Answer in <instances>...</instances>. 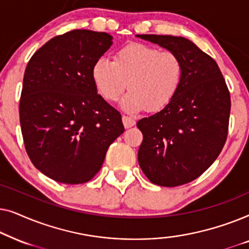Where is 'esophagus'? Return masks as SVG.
Wrapping results in <instances>:
<instances>
[{
    "mask_svg": "<svg viewBox=\"0 0 249 249\" xmlns=\"http://www.w3.org/2000/svg\"><path fill=\"white\" fill-rule=\"evenodd\" d=\"M122 122H124V125L125 128H131L132 125H135L136 120L134 118L128 117V115H124L122 117Z\"/></svg>",
    "mask_w": 249,
    "mask_h": 249,
    "instance_id": "obj_1",
    "label": "esophagus"
}]
</instances>
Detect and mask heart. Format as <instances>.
Here are the masks:
<instances>
[{"mask_svg": "<svg viewBox=\"0 0 249 249\" xmlns=\"http://www.w3.org/2000/svg\"><path fill=\"white\" fill-rule=\"evenodd\" d=\"M182 76V61L176 53L139 43L117 51L113 61L100 57L91 69L95 87L108 102L118 101L128 83L130 91L122 107L130 112L164 108L178 93Z\"/></svg>", "mask_w": 249, "mask_h": 249, "instance_id": "b5f03b06", "label": "heart"}]
</instances>
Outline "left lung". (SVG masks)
<instances>
[{
	"label": "left lung",
	"instance_id": "8db88e82",
	"mask_svg": "<svg viewBox=\"0 0 249 249\" xmlns=\"http://www.w3.org/2000/svg\"><path fill=\"white\" fill-rule=\"evenodd\" d=\"M176 53L182 61L181 86L158 113L142 118L138 163L148 180L163 187L203 175L226 144L230 93L215 61L185 37L137 35Z\"/></svg>",
	"mask_w": 249,
	"mask_h": 249
}]
</instances>
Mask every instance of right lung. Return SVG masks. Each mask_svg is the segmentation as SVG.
<instances>
[{
  "label": "right lung",
  "mask_w": 249,
  "mask_h": 249,
  "mask_svg": "<svg viewBox=\"0 0 249 249\" xmlns=\"http://www.w3.org/2000/svg\"><path fill=\"white\" fill-rule=\"evenodd\" d=\"M107 33L74 29L36 51L19 104L26 152L43 175L68 185L89 181L122 132L121 114L97 94L91 69L110 49Z\"/></svg>",
  "instance_id": "add662e5"
}]
</instances>
